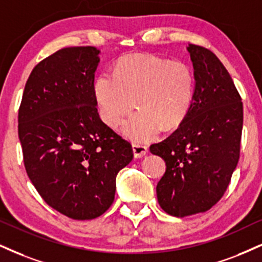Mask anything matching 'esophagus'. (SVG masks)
I'll use <instances>...</instances> for the list:
<instances>
[{"label": "esophagus", "mask_w": 262, "mask_h": 262, "mask_svg": "<svg viewBox=\"0 0 262 262\" xmlns=\"http://www.w3.org/2000/svg\"><path fill=\"white\" fill-rule=\"evenodd\" d=\"M132 149H134L135 158H142V157H144L147 154L148 147L144 146V144L134 143V144H132Z\"/></svg>", "instance_id": "obj_1"}]
</instances>
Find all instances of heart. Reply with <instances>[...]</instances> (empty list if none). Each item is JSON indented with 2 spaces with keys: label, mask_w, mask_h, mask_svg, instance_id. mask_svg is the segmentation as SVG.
I'll return each instance as SVG.
<instances>
[{
  "label": "heart",
  "mask_w": 262,
  "mask_h": 262,
  "mask_svg": "<svg viewBox=\"0 0 262 262\" xmlns=\"http://www.w3.org/2000/svg\"><path fill=\"white\" fill-rule=\"evenodd\" d=\"M194 89L195 76L188 64L151 54L121 58L114 75L99 74L93 85L99 115L111 127L138 106L122 126L126 136L138 142L153 140L163 127L180 125L192 105Z\"/></svg>",
  "instance_id": "obj_1"
}]
</instances>
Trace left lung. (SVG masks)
Instances as JSON below:
<instances>
[{
    "mask_svg": "<svg viewBox=\"0 0 262 262\" xmlns=\"http://www.w3.org/2000/svg\"><path fill=\"white\" fill-rule=\"evenodd\" d=\"M195 76L186 118L169 137L149 147L165 160L158 202L176 217L208 211L227 189L239 160L243 103L224 64L208 48L188 45Z\"/></svg>",
    "mask_w": 262,
    "mask_h": 262,
    "instance_id": "8db88e82",
    "label": "left lung"
}]
</instances>
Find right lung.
Instances as JSON below:
<instances>
[{
  "label": "right lung",
  "mask_w": 262,
  "mask_h": 262,
  "mask_svg": "<svg viewBox=\"0 0 262 262\" xmlns=\"http://www.w3.org/2000/svg\"><path fill=\"white\" fill-rule=\"evenodd\" d=\"M99 50L67 47L32 69L18 114L24 165L38 194L60 214L92 220L111 208L131 144L99 118L93 91Z\"/></svg>",
  "instance_id": "1"
}]
</instances>
